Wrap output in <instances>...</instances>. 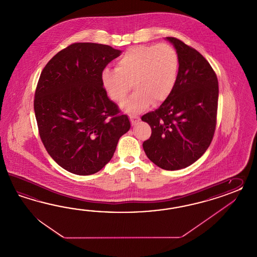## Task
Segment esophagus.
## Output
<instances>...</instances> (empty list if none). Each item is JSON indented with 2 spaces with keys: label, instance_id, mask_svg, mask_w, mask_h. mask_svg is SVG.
<instances>
[{
  "label": "esophagus",
  "instance_id": "obj_1",
  "mask_svg": "<svg viewBox=\"0 0 257 257\" xmlns=\"http://www.w3.org/2000/svg\"><path fill=\"white\" fill-rule=\"evenodd\" d=\"M129 118H130L131 123H132L133 125L136 124V122L139 120V117H137V116H135V115H129Z\"/></svg>",
  "mask_w": 257,
  "mask_h": 257
}]
</instances>
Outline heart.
Wrapping results in <instances>:
<instances>
[{
  "label": "heart",
  "mask_w": 257,
  "mask_h": 257,
  "mask_svg": "<svg viewBox=\"0 0 257 257\" xmlns=\"http://www.w3.org/2000/svg\"><path fill=\"white\" fill-rule=\"evenodd\" d=\"M180 65L179 53L169 44L136 46L118 60L115 70H104L103 85L114 102L121 103L133 84L136 91L121 106L126 111L140 112L152 101L160 104L170 96Z\"/></svg>",
  "instance_id": "1"
}]
</instances>
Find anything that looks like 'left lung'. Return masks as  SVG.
Returning <instances> with one entry per match:
<instances>
[{"instance_id":"obj_1","label":"left lung","mask_w":257,"mask_h":257,"mask_svg":"<svg viewBox=\"0 0 257 257\" xmlns=\"http://www.w3.org/2000/svg\"><path fill=\"white\" fill-rule=\"evenodd\" d=\"M167 39L179 53L180 72L170 96L141 117L152 128L143 149L157 167L179 170L199 159L212 141L219 85L214 70L196 49L178 38Z\"/></svg>"}]
</instances>
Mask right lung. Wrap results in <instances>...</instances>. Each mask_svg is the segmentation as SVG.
I'll list each match as a JSON object with an SVG mask.
<instances>
[{"label": "right lung", "instance_id": "obj_1", "mask_svg": "<svg viewBox=\"0 0 257 257\" xmlns=\"http://www.w3.org/2000/svg\"><path fill=\"white\" fill-rule=\"evenodd\" d=\"M120 50L74 43L44 67L35 93V118L51 158L71 173H96L110 161L129 118L103 87L105 66Z\"/></svg>", "mask_w": 257, "mask_h": 257}]
</instances>
